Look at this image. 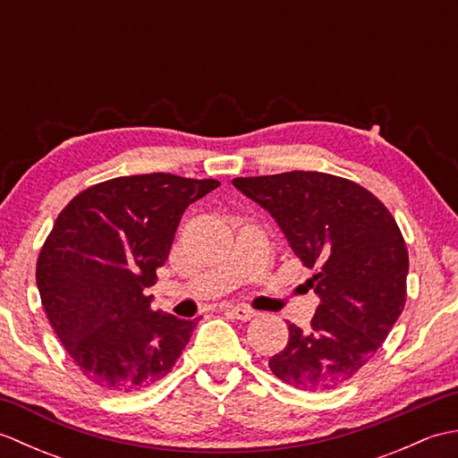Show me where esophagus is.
I'll use <instances>...</instances> for the list:
<instances>
[{
    "mask_svg": "<svg viewBox=\"0 0 458 458\" xmlns=\"http://www.w3.org/2000/svg\"><path fill=\"white\" fill-rule=\"evenodd\" d=\"M226 310H230L232 315H234L238 320H251L258 313L254 309L250 307H242V305H228Z\"/></svg>",
    "mask_w": 458,
    "mask_h": 458,
    "instance_id": "esophagus-1",
    "label": "esophagus"
}]
</instances>
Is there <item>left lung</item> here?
Returning <instances> with one entry per match:
<instances>
[{"mask_svg": "<svg viewBox=\"0 0 458 458\" xmlns=\"http://www.w3.org/2000/svg\"><path fill=\"white\" fill-rule=\"evenodd\" d=\"M232 184L271 214L305 267L320 303L303 330L269 358L285 384L335 390L352 377L390 335L405 305L410 258L400 228L360 184L317 171L240 177Z\"/></svg>", "mask_w": 458, "mask_h": 458, "instance_id": "left-lung-1", "label": "left lung"}]
</instances>
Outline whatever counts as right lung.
Listing matches in <instances>:
<instances>
[{
	"instance_id": "right-lung-1",
	"label": "right lung",
	"mask_w": 458,
	"mask_h": 458,
	"mask_svg": "<svg viewBox=\"0 0 458 458\" xmlns=\"http://www.w3.org/2000/svg\"><path fill=\"white\" fill-rule=\"evenodd\" d=\"M214 179L171 173L94 184L58 214L37 259L45 313L72 362L106 392L143 390L167 376L197 327L151 310L157 267L189 204Z\"/></svg>"
}]
</instances>
